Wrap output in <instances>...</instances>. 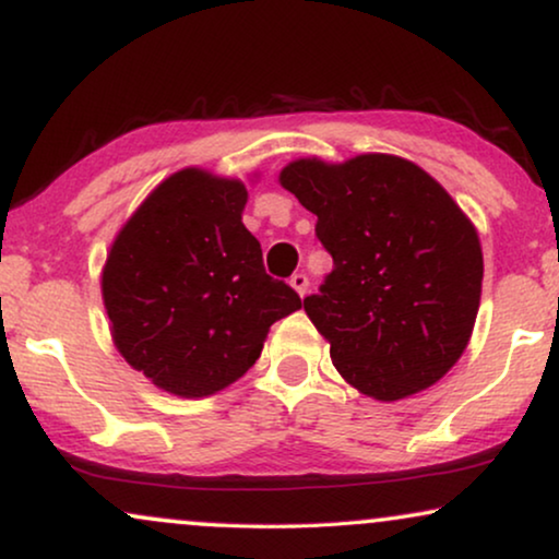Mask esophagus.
<instances>
[{"instance_id":"1","label":"esophagus","mask_w":559,"mask_h":559,"mask_svg":"<svg viewBox=\"0 0 559 559\" xmlns=\"http://www.w3.org/2000/svg\"><path fill=\"white\" fill-rule=\"evenodd\" d=\"M288 284H292V288H294V292L299 294V296H304V294L309 292V278H307V273H294Z\"/></svg>"}]
</instances>
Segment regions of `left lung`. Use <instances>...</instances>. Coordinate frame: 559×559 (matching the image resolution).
<instances>
[{
	"label": "left lung",
	"instance_id": "1",
	"mask_svg": "<svg viewBox=\"0 0 559 559\" xmlns=\"http://www.w3.org/2000/svg\"><path fill=\"white\" fill-rule=\"evenodd\" d=\"M278 181L317 214L334 260L304 311L340 376L376 401L435 385L465 353L480 307L483 250L467 214L399 155L299 158Z\"/></svg>",
	"mask_w": 559,
	"mask_h": 559
}]
</instances>
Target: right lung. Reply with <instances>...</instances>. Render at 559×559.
<instances>
[{
  "instance_id": "obj_1",
  "label": "right lung",
  "mask_w": 559,
  "mask_h": 559,
  "mask_svg": "<svg viewBox=\"0 0 559 559\" xmlns=\"http://www.w3.org/2000/svg\"><path fill=\"white\" fill-rule=\"evenodd\" d=\"M245 204L240 178L176 170L107 252L102 299L115 347L174 396L227 389L255 366L271 324L301 309L299 294L265 273Z\"/></svg>"
}]
</instances>
